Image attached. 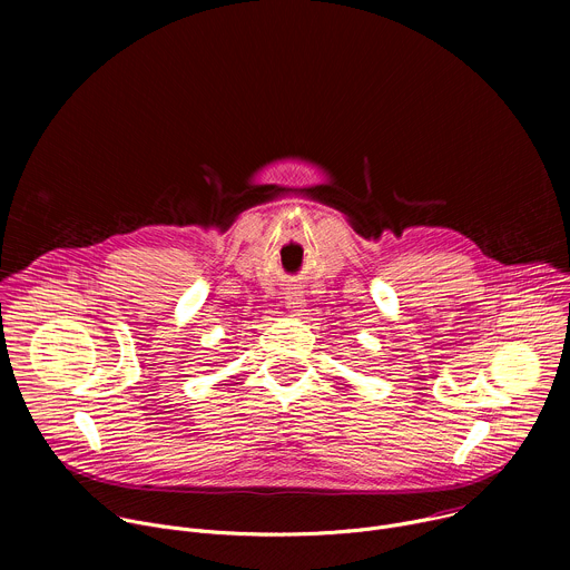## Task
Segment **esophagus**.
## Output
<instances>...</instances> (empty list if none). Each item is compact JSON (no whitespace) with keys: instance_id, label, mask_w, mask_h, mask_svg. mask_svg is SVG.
Here are the masks:
<instances>
[{"instance_id":"esophagus-1","label":"esophagus","mask_w":570,"mask_h":570,"mask_svg":"<svg viewBox=\"0 0 570 570\" xmlns=\"http://www.w3.org/2000/svg\"><path fill=\"white\" fill-rule=\"evenodd\" d=\"M302 306H304L302 293H299V291H288V293H286V308L293 311L295 315H299V313H302Z\"/></svg>"}]
</instances>
